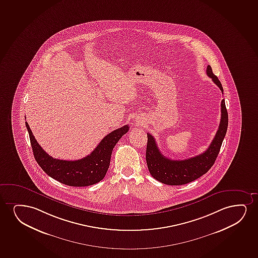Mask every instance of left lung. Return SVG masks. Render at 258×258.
<instances>
[{
    "mask_svg": "<svg viewBox=\"0 0 258 258\" xmlns=\"http://www.w3.org/2000/svg\"><path fill=\"white\" fill-rule=\"evenodd\" d=\"M207 74L223 94L221 83L214 75L210 66H208ZM221 121L211 144L203 153L191 158L184 160H171L164 157L157 147L155 138L152 135L148 133L146 162L151 176L163 184L180 185L190 183L207 173L217 158L228 130V115L225 100L221 101Z\"/></svg>",
    "mask_w": 258,
    "mask_h": 258,
    "instance_id": "1",
    "label": "left lung"
}]
</instances>
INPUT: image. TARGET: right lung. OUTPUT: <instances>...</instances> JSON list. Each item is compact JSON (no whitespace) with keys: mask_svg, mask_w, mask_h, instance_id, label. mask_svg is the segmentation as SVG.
<instances>
[{"mask_svg":"<svg viewBox=\"0 0 258 258\" xmlns=\"http://www.w3.org/2000/svg\"><path fill=\"white\" fill-rule=\"evenodd\" d=\"M34 157L43 171L55 180L70 186H88L102 180L110 164L111 154L115 144L126 134L130 126L125 125L107 135L90 155L75 161L56 159L42 149L34 138L27 121Z\"/></svg>","mask_w":258,"mask_h":258,"instance_id":"right-lung-1","label":"right lung"}]
</instances>
